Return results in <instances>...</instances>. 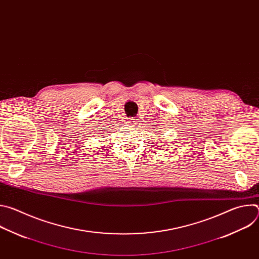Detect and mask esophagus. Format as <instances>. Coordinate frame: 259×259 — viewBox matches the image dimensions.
Returning a JSON list of instances; mask_svg holds the SVG:
<instances>
[{
	"mask_svg": "<svg viewBox=\"0 0 259 259\" xmlns=\"http://www.w3.org/2000/svg\"><path fill=\"white\" fill-rule=\"evenodd\" d=\"M129 124H131V125H136L137 124V119L136 118H130L128 121H127Z\"/></svg>",
	"mask_w": 259,
	"mask_h": 259,
	"instance_id": "obj_1",
	"label": "esophagus"
}]
</instances>
